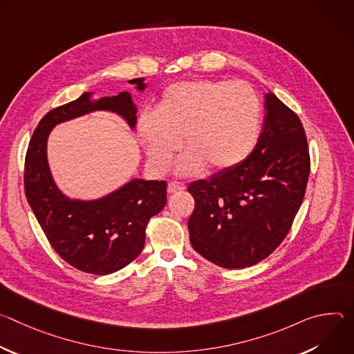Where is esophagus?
<instances>
[{
  "mask_svg": "<svg viewBox=\"0 0 354 354\" xmlns=\"http://www.w3.org/2000/svg\"><path fill=\"white\" fill-rule=\"evenodd\" d=\"M185 189V185L182 182H176V180H172L168 183V192L169 193H176V192H182Z\"/></svg>",
  "mask_w": 354,
  "mask_h": 354,
  "instance_id": "1",
  "label": "esophagus"
}]
</instances>
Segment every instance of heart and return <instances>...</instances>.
Segmentation results:
<instances>
[{"label": "heart", "instance_id": "b5f03b06", "mask_svg": "<svg viewBox=\"0 0 354 354\" xmlns=\"http://www.w3.org/2000/svg\"><path fill=\"white\" fill-rule=\"evenodd\" d=\"M262 104L243 81L193 80L169 85L156 112H144L137 133L156 172H165L182 144L186 148L178 171L197 175L241 165L259 141Z\"/></svg>", "mask_w": 354, "mask_h": 354}]
</instances>
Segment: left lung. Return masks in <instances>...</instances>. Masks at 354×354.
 <instances>
[{
    "label": "left lung",
    "mask_w": 354,
    "mask_h": 354,
    "mask_svg": "<svg viewBox=\"0 0 354 354\" xmlns=\"http://www.w3.org/2000/svg\"><path fill=\"white\" fill-rule=\"evenodd\" d=\"M259 141L241 165L189 185L194 210L190 243L205 259L243 269L266 259L287 236L311 169L299 118L274 93L265 95Z\"/></svg>",
    "instance_id": "1"
}]
</instances>
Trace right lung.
I'll use <instances>...</instances> for the list:
<instances>
[{
	"label": "right lung",
	"mask_w": 354,
	"mask_h": 354,
	"mask_svg": "<svg viewBox=\"0 0 354 354\" xmlns=\"http://www.w3.org/2000/svg\"><path fill=\"white\" fill-rule=\"evenodd\" d=\"M144 89L142 78L130 81ZM93 111H112L134 127L137 108L122 92L91 102L89 93L47 112L35 129L25 157L24 186L48 243L73 268L91 274H111L131 263L144 248L151 217L167 205L165 180L134 179L115 193L93 201L70 200L50 175L46 142L55 124Z\"/></svg>",
	"instance_id": "add662e5"
}]
</instances>
